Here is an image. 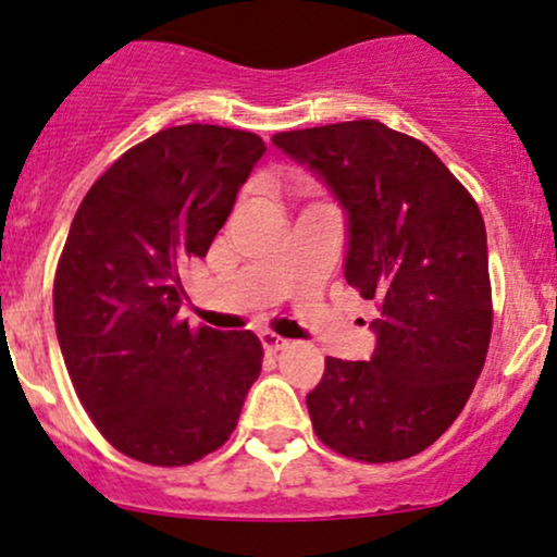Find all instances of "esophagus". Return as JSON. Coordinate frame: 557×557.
I'll return each mask as SVG.
<instances>
[{
	"instance_id": "obj_1",
	"label": "esophagus",
	"mask_w": 557,
	"mask_h": 557,
	"mask_svg": "<svg viewBox=\"0 0 557 557\" xmlns=\"http://www.w3.org/2000/svg\"><path fill=\"white\" fill-rule=\"evenodd\" d=\"M260 342H262V347L268 349V352H281V349L289 347V339H284V336L273 334V331H262Z\"/></svg>"
}]
</instances>
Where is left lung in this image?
I'll return each instance as SVG.
<instances>
[{
    "label": "left lung",
    "mask_w": 557,
    "mask_h": 557,
    "mask_svg": "<svg viewBox=\"0 0 557 557\" xmlns=\"http://www.w3.org/2000/svg\"><path fill=\"white\" fill-rule=\"evenodd\" d=\"M273 144L339 199L345 278L381 310L371 360L326 358L308 395L312 429L345 458H413L466 408L490 349L479 205L426 144L379 121L284 131Z\"/></svg>",
    "instance_id": "1"
}]
</instances>
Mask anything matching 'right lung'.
Returning a JSON list of instances; mask_svg holds the SVG:
<instances>
[{"mask_svg": "<svg viewBox=\"0 0 557 557\" xmlns=\"http://www.w3.org/2000/svg\"><path fill=\"white\" fill-rule=\"evenodd\" d=\"M265 152L208 123L158 131L102 173L54 273V329L94 426L149 466H189L228 440L262 347L252 331L189 329L181 271L205 258Z\"/></svg>", "mask_w": 557, "mask_h": 557, "instance_id": "add662e5", "label": "right lung"}]
</instances>
